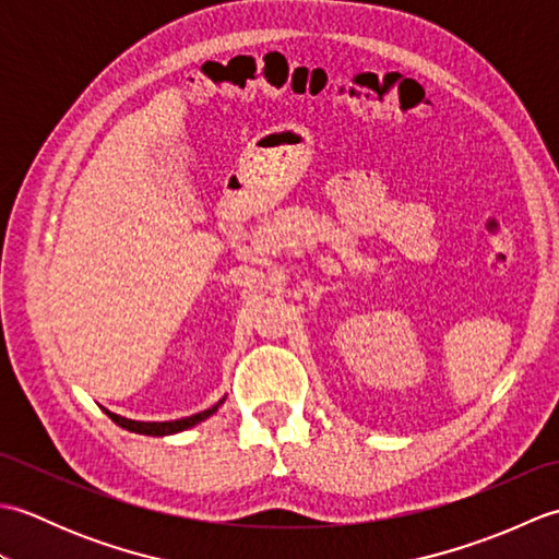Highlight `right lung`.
<instances>
[{
    "label": "right lung",
    "instance_id": "add662e5",
    "mask_svg": "<svg viewBox=\"0 0 559 559\" xmlns=\"http://www.w3.org/2000/svg\"><path fill=\"white\" fill-rule=\"evenodd\" d=\"M225 399H221L216 406H211V408H206V411H201V413H197V415H189V418H180V420H168V423H141V420H129V418H122V415H117V413H110V411H105L110 415V420L112 423H117L120 427H124V430H129V432H136V435H151V437H163V435H175V432H182V430H189V427H194V425H199L201 420H206L209 415H213L218 411V406L223 403Z\"/></svg>",
    "mask_w": 559,
    "mask_h": 559
}]
</instances>
